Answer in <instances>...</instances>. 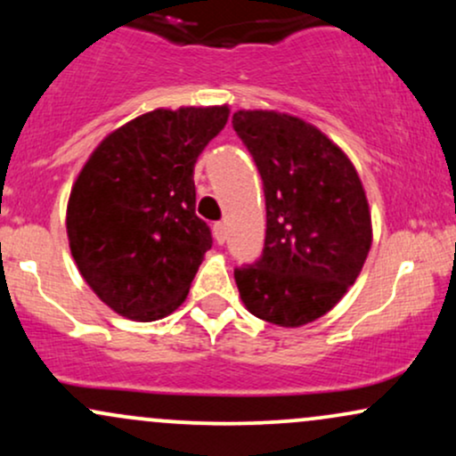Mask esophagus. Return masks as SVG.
<instances>
[{
  "instance_id": "obj_1",
  "label": "esophagus",
  "mask_w": 456,
  "mask_h": 456,
  "mask_svg": "<svg viewBox=\"0 0 456 456\" xmlns=\"http://www.w3.org/2000/svg\"><path fill=\"white\" fill-rule=\"evenodd\" d=\"M214 238H216L218 244H224V240H227V227H224V223L214 224Z\"/></svg>"
}]
</instances>
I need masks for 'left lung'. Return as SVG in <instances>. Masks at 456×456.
I'll return each mask as SVG.
<instances>
[{
	"label": "left lung",
	"mask_w": 456,
	"mask_h": 456,
	"mask_svg": "<svg viewBox=\"0 0 456 456\" xmlns=\"http://www.w3.org/2000/svg\"><path fill=\"white\" fill-rule=\"evenodd\" d=\"M265 192L261 259L233 272L244 306L282 328L326 315L358 279L373 242L366 192L347 154L281 111L233 113Z\"/></svg>",
	"instance_id": "1"
}]
</instances>
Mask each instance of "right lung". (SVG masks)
Returning <instances> with one entry per match:
<instances>
[{
    "label": "right lung",
    "mask_w": 456,
    "mask_h": 456,
    "mask_svg": "<svg viewBox=\"0 0 456 456\" xmlns=\"http://www.w3.org/2000/svg\"><path fill=\"white\" fill-rule=\"evenodd\" d=\"M229 107L154 109L109 133L72 184L66 232L92 291L118 315L156 322L186 300L212 235L195 214V162Z\"/></svg>",
    "instance_id": "right-lung-1"
}]
</instances>
